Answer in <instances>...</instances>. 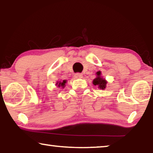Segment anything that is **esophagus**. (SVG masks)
I'll return each mask as SVG.
<instances>
[{
	"label": "esophagus",
	"instance_id": "1",
	"mask_svg": "<svg viewBox=\"0 0 153 153\" xmlns=\"http://www.w3.org/2000/svg\"><path fill=\"white\" fill-rule=\"evenodd\" d=\"M74 77H76V78H80V77H82V74L80 73H77L74 75Z\"/></svg>",
	"mask_w": 153,
	"mask_h": 153
}]
</instances>
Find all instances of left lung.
Segmentation results:
<instances>
[{"label":"left lung","mask_w":153,"mask_h":153,"mask_svg":"<svg viewBox=\"0 0 153 153\" xmlns=\"http://www.w3.org/2000/svg\"><path fill=\"white\" fill-rule=\"evenodd\" d=\"M92 83L94 86H98V88L104 90L106 88L107 82L102 78V77L101 76V72L99 71L97 72V77L93 80Z\"/></svg>","instance_id":"1"}]
</instances>
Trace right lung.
<instances>
[{
    "mask_svg": "<svg viewBox=\"0 0 153 153\" xmlns=\"http://www.w3.org/2000/svg\"><path fill=\"white\" fill-rule=\"evenodd\" d=\"M66 82H67V80H63L62 82H56V86H57L58 87L64 88L65 86V83Z\"/></svg>",
    "mask_w": 153,
    "mask_h": 153,
    "instance_id": "obj_1",
    "label": "right lung"
}]
</instances>
